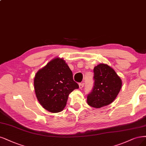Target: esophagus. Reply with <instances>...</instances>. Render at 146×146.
I'll return each mask as SVG.
<instances>
[{"mask_svg":"<svg viewBox=\"0 0 146 146\" xmlns=\"http://www.w3.org/2000/svg\"><path fill=\"white\" fill-rule=\"evenodd\" d=\"M84 83H80L79 84V88L80 89H82L83 87H84Z\"/></svg>","mask_w":146,"mask_h":146,"instance_id":"34e87169","label":"esophagus"}]
</instances>
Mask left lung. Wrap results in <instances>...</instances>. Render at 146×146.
Segmentation results:
<instances>
[{"mask_svg":"<svg viewBox=\"0 0 146 146\" xmlns=\"http://www.w3.org/2000/svg\"><path fill=\"white\" fill-rule=\"evenodd\" d=\"M94 84L87 96L90 106L100 108L109 105L116 98L121 88V78L108 64H100L94 69Z\"/></svg>","mask_w":146,"mask_h":146,"instance_id":"8db88e82","label":"left lung"}]
</instances>
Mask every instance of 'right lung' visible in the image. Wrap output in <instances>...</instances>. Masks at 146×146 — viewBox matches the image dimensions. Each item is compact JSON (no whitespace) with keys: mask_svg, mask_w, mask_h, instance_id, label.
<instances>
[{"mask_svg":"<svg viewBox=\"0 0 146 146\" xmlns=\"http://www.w3.org/2000/svg\"><path fill=\"white\" fill-rule=\"evenodd\" d=\"M38 101L52 113L66 106L69 94L79 88L74 81L71 70L62 58H56L37 72L34 80Z\"/></svg>","mask_w":146,"mask_h":146,"instance_id":"obj_1","label":"right lung"}]
</instances>
